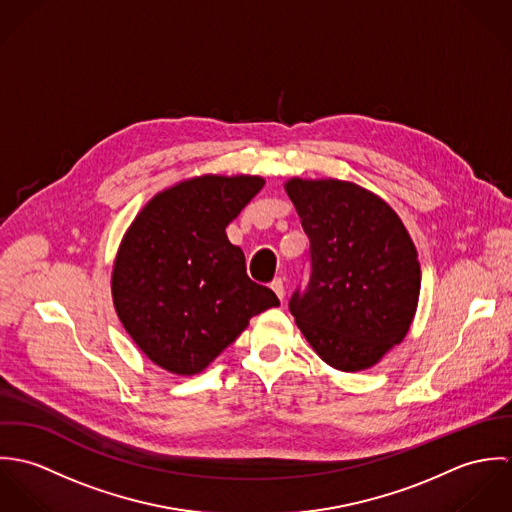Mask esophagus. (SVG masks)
Returning <instances> with one entry per match:
<instances>
[{
	"label": "esophagus",
	"instance_id": "34e87169",
	"mask_svg": "<svg viewBox=\"0 0 512 512\" xmlns=\"http://www.w3.org/2000/svg\"><path fill=\"white\" fill-rule=\"evenodd\" d=\"M270 288L274 290V293H276L280 299H284L286 288H284V280H282V278H276V280L270 284Z\"/></svg>",
	"mask_w": 512,
	"mask_h": 512
}]
</instances>
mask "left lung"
I'll return each instance as SVG.
<instances>
[{"instance_id": "8db88e82", "label": "left lung", "mask_w": 512, "mask_h": 512, "mask_svg": "<svg viewBox=\"0 0 512 512\" xmlns=\"http://www.w3.org/2000/svg\"><path fill=\"white\" fill-rule=\"evenodd\" d=\"M284 189L311 244L307 290L290 299L295 323L327 365L366 370L410 331L418 250L396 211L357 183L292 177Z\"/></svg>"}]
</instances>
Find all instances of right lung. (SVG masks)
Listing matches in <instances>:
<instances>
[{"label": "right lung", "mask_w": 512, "mask_h": 512, "mask_svg": "<svg viewBox=\"0 0 512 512\" xmlns=\"http://www.w3.org/2000/svg\"><path fill=\"white\" fill-rule=\"evenodd\" d=\"M260 175H199L147 201L112 266V299L126 333L153 365L203 372L248 327L280 305L252 282L226 226L264 187Z\"/></svg>", "instance_id": "1"}]
</instances>
